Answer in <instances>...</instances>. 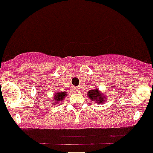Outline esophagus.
<instances>
[{"instance_id":"obj_1","label":"esophagus","mask_w":153,"mask_h":153,"mask_svg":"<svg viewBox=\"0 0 153 153\" xmlns=\"http://www.w3.org/2000/svg\"><path fill=\"white\" fill-rule=\"evenodd\" d=\"M74 90H75L76 92H78V91H79V88H78V87H74Z\"/></svg>"}]
</instances>
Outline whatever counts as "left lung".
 I'll use <instances>...</instances> for the list:
<instances>
[{
    "instance_id": "obj_1",
    "label": "left lung",
    "mask_w": 153,
    "mask_h": 153,
    "mask_svg": "<svg viewBox=\"0 0 153 153\" xmlns=\"http://www.w3.org/2000/svg\"><path fill=\"white\" fill-rule=\"evenodd\" d=\"M87 95L88 96L90 99L92 100L93 101H95V103L102 104L103 102L105 101V97L98 89L89 90Z\"/></svg>"
}]
</instances>
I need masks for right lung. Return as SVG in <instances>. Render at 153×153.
Here are the masks:
<instances>
[{"label": "right lung", "mask_w": 153, "mask_h": 153, "mask_svg": "<svg viewBox=\"0 0 153 153\" xmlns=\"http://www.w3.org/2000/svg\"><path fill=\"white\" fill-rule=\"evenodd\" d=\"M67 92H57L55 94V96H54V101L52 102L54 104H58L60 101H62L64 99H65V96H66Z\"/></svg>", "instance_id": "1"}]
</instances>
